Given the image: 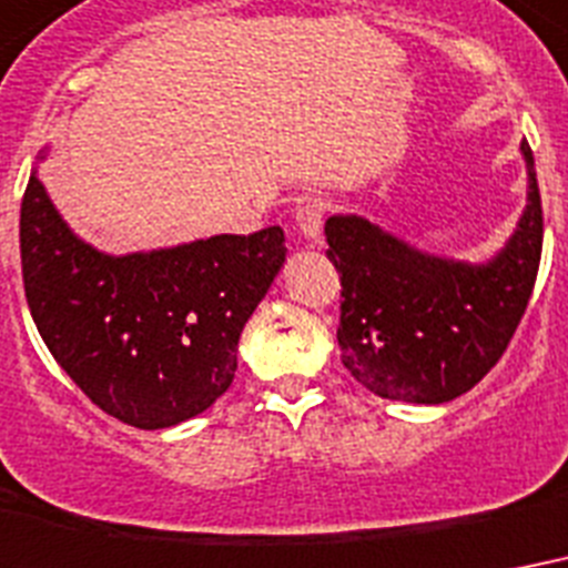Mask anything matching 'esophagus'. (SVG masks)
Instances as JSON below:
<instances>
[{
  "label": "esophagus",
  "instance_id": "34e87169",
  "mask_svg": "<svg viewBox=\"0 0 568 568\" xmlns=\"http://www.w3.org/2000/svg\"><path fill=\"white\" fill-rule=\"evenodd\" d=\"M323 219H325V201H320V197H307V201H302V204L296 206V227L307 243H316V240H320Z\"/></svg>",
  "mask_w": 568,
  "mask_h": 568
}]
</instances>
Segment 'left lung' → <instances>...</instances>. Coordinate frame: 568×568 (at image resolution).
<instances>
[{
	"label": "left lung",
	"mask_w": 568,
	"mask_h": 568,
	"mask_svg": "<svg viewBox=\"0 0 568 568\" xmlns=\"http://www.w3.org/2000/svg\"><path fill=\"white\" fill-rule=\"evenodd\" d=\"M521 160L525 210L504 248L483 263L424 252L364 215H328L325 254L344 284L341 362L376 397L447 403L504 355L542 254V201L527 142Z\"/></svg>",
	"instance_id": "8db88e82"
}]
</instances>
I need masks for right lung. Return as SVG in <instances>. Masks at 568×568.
Listing matches in <instances>:
<instances>
[{
	"instance_id": "obj_1",
	"label": "right lung",
	"mask_w": 568,
	"mask_h": 568,
	"mask_svg": "<svg viewBox=\"0 0 568 568\" xmlns=\"http://www.w3.org/2000/svg\"><path fill=\"white\" fill-rule=\"evenodd\" d=\"M38 153L20 206L26 302L43 344L88 399L165 429L231 388L243 325L287 261L281 227L109 254L64 222Z\"/></svg>"
}]
</instances>
